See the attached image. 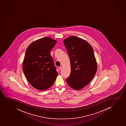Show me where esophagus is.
Returning <instances> with one entry per match:
<instances>
[{"label": "esophagus", "instance_id": "34e87169", "mask_svg": "<svg viewBox=\"0 0 126 126\" xmlns=\"http://www.w3.org/2000/svg\"><path fill=\"white\" fill-rule=\"evenodd\" d=\"M59 70H61L62 69V66L59 67Z\"/></svg>", "mask_w": 126, "mask_h": 126}]
</instances>
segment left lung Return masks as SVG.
<instances>
[{
	"instance_id": "left-lung-1",
	"label": "left lung",
	"mask_w": 126,
	"mask_h": 126,
	"mask_svg": "<svg viewBox=\"0 0 126 126\" xmlns=\"http://www.w3.org/2000/svg\"><path fill=\"white\" fill-rule=\"evenodd\" d=\"M64 43L71 62V74L66 81L74 90H81L91 81L97 70L93 48L88 42L76 36L66 38Z\"/></svg>"
}]
</instances>
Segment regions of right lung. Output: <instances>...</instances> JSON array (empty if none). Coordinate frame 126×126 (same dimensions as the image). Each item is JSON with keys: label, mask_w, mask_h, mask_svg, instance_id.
<instances>
[{"label": "right lung", "mask_w": 126, "mask_h": 126, "mask_svg": "<svg viewBox=\"0 0 126 126\" xmlns=\"http://www.w3.org/2000/svg\"><path fill=\"white\" fill-rule=\"evenodd\" d=\"M56 42L46 37L32 42L26 50L23 71L28 81L37 90H47L56 79L58 73L50 55Z\"/></svg>", "instance_id": "right-lung-1"}]
</instances>
